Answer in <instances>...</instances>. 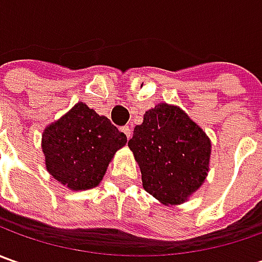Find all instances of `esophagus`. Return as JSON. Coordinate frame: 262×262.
Returning a JSON list of instances; mask_svg holds the SVG:
<instances>
[{
	"label": "esophagus",
	"mask_w": 262,
	"mask_h": 262,
	"mask_svg": "<svg viewBox=\"0 0 262 262\" xmlns=\"http://www.w3.org/2000/svg\"><path fill=\"white\" fill-rule=\"evenodd\" d=\"M122 131H124V134L126 136V138H131L133 131H131V128H129V126H124V128H122Z\"/></svg>",
	"instance_id": "obj_1"
}]
</instances>
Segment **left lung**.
<instances>
[{"instance_id": "8db88e82", "label": "left lung", "mask_w": 262, "mask_h": 262, "mask_svg": "<svg viewBox=\"0 0 262 262\" xmlns=\"http://www.w3.org/2000/svg\"><path fill=\"white\" fill-rule=\"evenodd\" d=\"M128 147L143 188L165 206L188 201L210 170L211 141L179 106L159 103L148 109Z\"/></svg>"}]
</instances>
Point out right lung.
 I'll list each match as a JSON object with an SVG mask.
<instances>
[{"mask_svg": "<svg viewBox=\"0 0 262 262\" xmlns=\"http://www.w3.org/2000/svg\"><path fill=\"white\" fill-rule=\"evenodd\" d=\"M126 136L112 122L78 102L42 134L46 170L71 191L97 186Z\"/></svg>", "mask_w": 262, "mask_h": 262, "instance_id": "add662e5", "label": "right lung"}]
</instances>
